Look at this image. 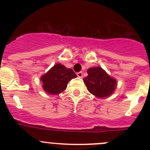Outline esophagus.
Returning <instances> with one entry per match:
<instances>
[{
    "mask_svg": "<svg viewBox=\"0 0 150 150\" xmlns=\"http://www.w3.org/2000/svg\"><path fill=\"white\" fill-rule=\"evenodd\" d=\"M77 75H78V78H83V72H78V73H77Z\"/></svg>",
    "mask_w": 150,
    "mask_h": 150,
    "instance_id": "34e87169",
    "label": "esophagus"
}]
</instances>
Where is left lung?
<instances>
[{
	"instance_id": "8db88e82",
	"label": "left lung",
	"mask_w": 150,
	"mask_h": 150,
	"mask_svg": "<svg viewBox=\"0 0 150 150\" xmlns=\"http://www.w3.org/2000/svg\"><path fill=\"white\" fill-rule=\"evenodd\" d=\"M88 76L83 82L91 93L98 98H105L114 93L117 87V81L107 73L100 67L88 69Z\"/></svg>"
}]
</instances>
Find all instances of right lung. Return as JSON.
<instances>
[{
	"label": "right lung",
	"instance_id": "add662e5",
	"mask_svg": "<svg viewBox=\"0 0 150 150\" xmlns=\"http://www.w3.org/2000/svg\"><path fill=\"white\" fill-rule=\"evenodd\" d=\"M77 75L72 69H68L63 64H54L46 74L40 77L43 89L51 95H57L64 91L67 83Z\"/></svg>",
	"mask_w": 150,
	"mask_h": 150
}]
</instances>
